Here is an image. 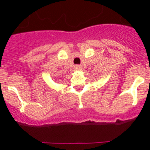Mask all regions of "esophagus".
I'll list each match as a JSON object with an SVG mask.
<instances>
[{
	"label": "esophagus",
	"mask_w": 150,
	"mask_h": 150,
	"mask_svg": "<svg viewBox=\"0 0 150 150\" xmlns=\"http://www.w3.org/2000/svg\"><path fill=\"white\" fill-rule=\"evenodd\" d=\"M75 69L76 71L81 70V66H80V65H75Z\"/></svg>",
	"instance_id": "34e87169"
}]
</instances>
